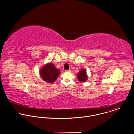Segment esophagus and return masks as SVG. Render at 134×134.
Here are the masks:
<instances>
[{"mask_svg": "<svg viewBox=\"0 0 134 134\" xmlns=\"http://www.w3.org/2000/svg\"><path fill=\"white\" fill-rule=\"evenodd\" d=\"M71 71V70L70 69H69V70H66V72H70Z\"/></svg>", "mask_w": 134, "mask_h": 134, "instance_id": "esophagus-1", "label": "esophagus"}]
</instances>
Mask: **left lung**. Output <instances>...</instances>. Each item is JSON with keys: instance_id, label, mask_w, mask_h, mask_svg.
Segmentation results:
<instances>
[{"instance_id": "8db88e82", "label": "left lung", "mask_w": 134, "mask_h": 134, "mask_svg": "<svg viewBox=\"0 0 134 134\" xmlns=\"http://www.w3.org/2000/svg\"><path fill=\"white\" fill-rule=\"evenodd\" d=\"M77 79L81 82H83L87 80L88 75L85 69H81L77 74Z\"/></svg>"}]
</instances>
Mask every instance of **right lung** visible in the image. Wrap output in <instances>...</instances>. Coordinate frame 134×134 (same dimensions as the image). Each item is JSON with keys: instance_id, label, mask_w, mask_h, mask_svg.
I'll list each match as a JSON object with an SVG mask.
<instances>
[{"instance_id": "right-lung-1", "label": "right lung", "mask_w": 134, "mask_h": 134, "mask_svg": "<svg viewBox=\"0 0 134 134\" xmlns=\"http://www.w3.org/2000/svg\"><path fill=\"white\" fill-rule=\"evenodd\" d=\"M60 74L59 69L56 68L54 64L47 63L40 70V75L42 79L48 83H53Z\"/></svg>"}]
</instances>
